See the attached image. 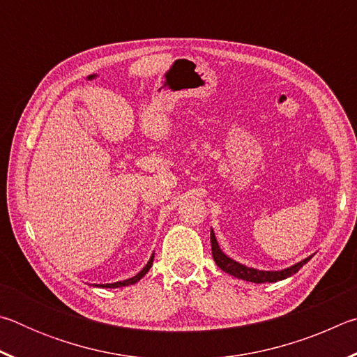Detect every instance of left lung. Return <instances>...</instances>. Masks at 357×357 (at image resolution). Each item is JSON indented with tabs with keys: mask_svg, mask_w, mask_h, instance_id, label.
<instances>
[{
	"mask_svg": "<svg viewBox=\"0 0 357 357\" xmlns=\"http://www.w3.org/2000/svg\"><path fill=\"white\" fill-rule=\"evenodd\" d=\"M211 250H213V258H214L215 264L219 266L223 273L236 277V279L253 282V283H266V282L273 283V282H279V280L287 279V277H291L293 274L298 273L302 266H304L313 257V255L307 257L304 259H301L299 263H296L293 266H289V268L280 269V271H259L255 268H249V266L238 263L236 259L229 258L228 255H225V253L222 252L220 245L215 239L213 228H211Z\"/></svg>",
	"mask_w": 357,
	"mask_h": 357,
	"instance_id": "obj_1",
	"label": "left lung"
}]
</instances>
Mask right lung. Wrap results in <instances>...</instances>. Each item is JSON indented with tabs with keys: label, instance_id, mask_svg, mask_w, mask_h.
Returning <instances> with one entry per match:
<instances>
[{
	"label": "right lung",
	"instance_id": "right-lung-1",
	"mask_svg": "<svg viewBox=\"0 0 357 357\" xmlns=\"http://www.w3.org/2000/svg\"><path fill=\"white\" fill-rule=\"evenodd\" d=\"M153 259H154V253H153V255H151L149 261H148V263H146V266H144V268L140 271V273H138V274H137V275H134V277H130V279H128V280H123V282H114V283H96L94 287H99V288H121V287H129V285H134V283H137L138 280L143 279V277L146 275V273H148V271L151 269V266H153Z\"/></svg>",
	"mask_w": 357,
	"mask_h": 357
}]
</instances>
